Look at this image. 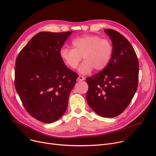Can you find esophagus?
<instances>
[{
  "label": "esophagus",
  "mask_w": 156,
  "mask_h": 156,
  "mask_svg": "<svg viewBox=\"0 0 156 156\" xmlns=\"http://www.w3.org/2000/svg\"><path fill=\"white\" fill-rule=\"evenodd\" d=\"M84 80H85V78L83 76H79L78 79H77L78 81H83Z\"/></svg>",
  "instance_id": "esophagus-1"
}]
</instances>
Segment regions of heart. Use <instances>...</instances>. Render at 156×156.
Here are the masks:
<instances>
[{
  "mask_svg": "<svg viewBox=\"0 0 156 156\" xmlns=\"http://www.w3.org/2000/svg\"><path fill=\"white\" fill-rule=\"evenodd\" d=\"M72 45L73 48L62 47L60 57L66 65L75 69L83 56L85 61L78 68V72L83 75L90 73L94 68L97 71L103 70L111 59L112 45L109 40L87 35L74 39Z\"/></svg>",
  "mask_w": 156,
  "mask_h": 156,
  "instance_id": "1",
  "label": "heart"
}]
</instances>
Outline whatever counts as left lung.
Instances as JSON below:
<instances>
[{"label": "left lung", "instance_id": "8db88e82", "mask_svg": "<svg viewBox=\"0 0 156 156\" xmlns=\"http://www.w3.org/2000/svg\"><path fill=\"white\" fill-rule=\"evenodd\" d=\"M112 41L111 59L104 70L88 77L87 101L104 118L116 117L129 104L137 90L139 64L129 41L117 31L105 29Z\"/></svg>", "mask_w": 156, "mask_h": 156}]
</instances>
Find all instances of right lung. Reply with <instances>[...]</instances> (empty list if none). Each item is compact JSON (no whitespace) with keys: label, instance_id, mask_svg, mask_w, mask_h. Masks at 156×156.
Masks as SVG:
<instances>
[{"label":"right lung","instance_id":"1","mask_svg":"<svg viewBox=\"0 0 156 156\" xmlns=\"http://www.w3.org/2000/svg\"><path fill=\"white\" fill-rule=\"evenodd\" d=\"M72 32L38 33L16 61V91L27 112L45 123L56 121L64 114L78 76L66 66L59 55Z\"/></svg>","mask_w":156,"mask_h":156}]
</instances>
